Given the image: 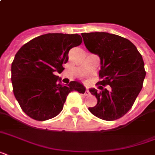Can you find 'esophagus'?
<instances>
[{
	"mask_svg": "<svg viewBox=\"0 0 155 155\" xmlns=\"http://www.w3.org/2000/svg\"><path fill=\"white\" fill-rule=\"evenodd\" d=\"M84 94H85V96H88V95H90V92H89V91H88V90H87V87H86V89H85V92H84Z\"/></svg>",
	"mask_w": 155,
	"mask_h": 155,
	"instance_id": "esophagus-1",
	"label": "esophagus"
}]
</instances>
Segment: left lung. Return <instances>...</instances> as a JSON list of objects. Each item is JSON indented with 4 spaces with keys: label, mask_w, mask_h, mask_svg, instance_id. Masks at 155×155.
Instances as JSON below:
<instances>
[{
    "label": "left lung",
    "mask_w": 155,
    "mask_h": 155,
    "mask_svg": "<svg viewBox=\"0 0 155 155\" xmlns=\"http://www.w3.org/2000/svg\"><path fill=\"white\" fill-rule=\"evenodd\" d=\"M86 48L99 55L101 70L97 84L109 85L110 90L99 86L101 92L91 88L97 105L88 108L94 116L114 120L126 114L141 92L146 71L142 54L130 40L105 32L82 33Z\"/></svg>",
    "instance_id": "1"
}]
</instances>
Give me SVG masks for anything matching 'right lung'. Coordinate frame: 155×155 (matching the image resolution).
<instances>
[{
    "label": "right lung",
    "instance_id": "right-lung-1",
    "mask_svg": "<svg viewBox=\"0 0 155 155\" xmlns=\"http://www.w3.org/2000/svg\"><path fill=\"white\" fill-rule=\"evenodd\" d=\"M81 42L77 34H47L33 38L17 52L11 66L13 93L30 117L49 120L63 110L71 92L84 93L82 84L71 81L63 85L61 78L54 75L64 70L69 51Z\"/></svg>",
    "mask_w": 155,
    "mask_h": 155
}]
</instances>
